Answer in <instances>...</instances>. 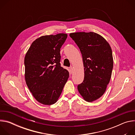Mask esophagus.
Returning a JSON list of instances; mask_svg holds the SVG:
<instances>
[{
    "mask_svg": "<svg viewBox=\"0 0 135 135\" xmlns=\"http://www.w3.org/2000/svg\"><path fill=\"white\" fill-rule=\"evenodd\" d=\"M69 73L70 74H72L73 73V67H70L69 68Z\"/></svg>",
    "mask_w": 135,
    "mask_h": 135,
    "instance_id": "1",
    "label": "esophagus"
}]
</instances>
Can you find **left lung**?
I'll list each match as a JSON object with an SVG mask.
<instances>
[{"instance_id": "1", "label": "left lung", "mask_w": 135, "mask_h": 135, "mask_svg": "<svg viewBox=\"0 0 135 135\" xmlns=\"http://www.w3.org/2000/svg\"><path fill=\"white\" fill-rule=\"evenodd\" d=\"M81 51L84 70L83 82L78 86L84 100L91 103L104 94L113 67L112 51L101 35L93 32L69 34Z\"/></svg>"}]
</instances>
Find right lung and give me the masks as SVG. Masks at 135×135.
I'll list each match as a JSON object with an SVG mask.
<instances>
[{
    "instance_id": "right-lung-1",
    "label": "right lung",
    "mask_w": 135,
    "mask_h": 135,
    "mask_svg": "<svg viewBox=\"0 0 135 135\" xmlns=\"http://www.w3.org/2000/svg\"><path fill=\"white\" fill-rule=\"evenodd\" d=\"M67 34L41 36L34 41L25 57L26 84L39 103L51 105L60 96L69 72L60 66V48Z\"/></svg>"
}]
</instances>
